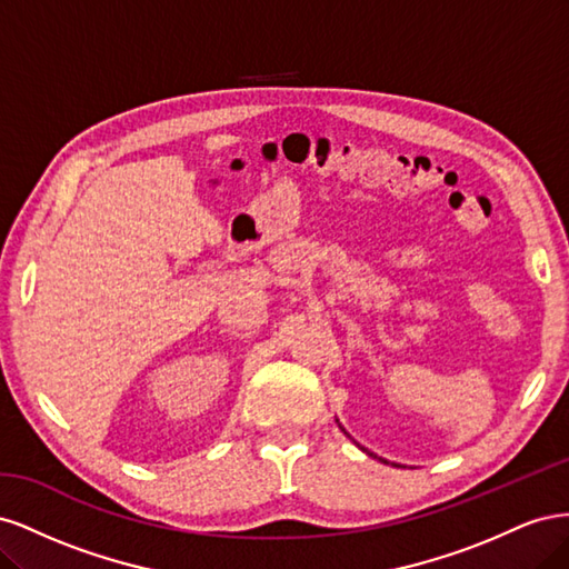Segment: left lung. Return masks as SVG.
<instances>
[{"label":"left lung","mask_w":569,"mask_h":569,"mask_svg":"<svg viewBox=\"0 0 569 569\" xmlns=\"http://www.w3.org/2000/svg\"><path fill=\"white\" fill-rule=\"evenodd\" d=\"M337 422H339V420H337ZM339 427H341V425H339ZM341 429H343V427H341ZM343 435H347V432H343ZM363 451H366V449H363ZM366 453L372 456V458H377L380 462H389V460H385V458H380V456H375V453H370V451H366ZM391 465H396V462H391ZM396 468H399V465H396Z\"/></svg>","instance_id":"obj_1"}]
</instances>
